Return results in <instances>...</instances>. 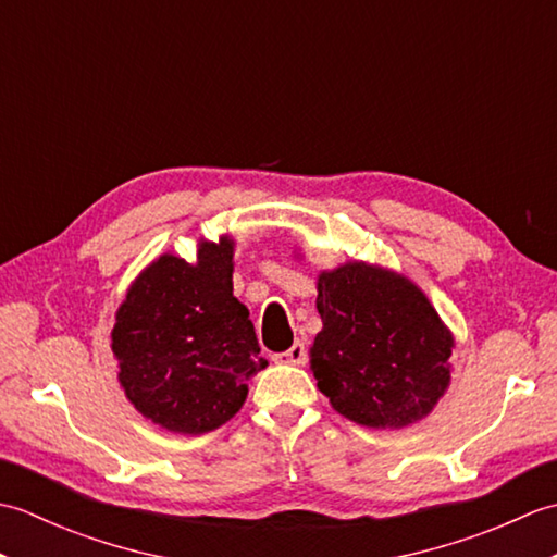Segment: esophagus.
<instances>
[{"label": "esophagus", "instance_id": "1", "mask_svg": "<svg viewBox=\"0 0 557 557\" xmlns=\"http://www.w3.org/2000/svg\"><path fill=\"white\" fill-rule=\"evenodd\" d=\"M306 357H309V354H306V347H304V342H294V345L287 349V351H280V354H275V359L277 363H292V366H301L304 361H306Z\"/></svg>", "mask_w": 557, "mask_h": 557}]
</instances>
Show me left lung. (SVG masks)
Instances as JSON below:
<instances>
[{
	"label": "left lung",
	"instance_id": "8db88e82",
	"mask_svg": "<svg viewBox=\"0 0 557 557\" xmlns=\"http://www.w3.org/2000/svg\"><path fill=\"white\" fill-rule=\"evenodd\" d=\"M315 306L311 371L335 411L369 429L429 417L449 385L455 339L413 282L354 260L318 275Z\"/></svg>",
	"mask_w": 557,
	"mask_h": 557
}]
</instances>
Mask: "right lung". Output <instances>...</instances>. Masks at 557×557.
I'll list each match as a JSON object with an SVG mask.
<instances>
[{
	"instance_id": "obj_1",
	"label": "right lung",
	"mask_w": 557,
	"mask_h": 557,
	"mask_svg": "<svg viewBox=\"0 0 557 557\" xmlns=\"http://www.w3.org/2000/svg\"><path fill=\"white\" fill-rule=\"evenodd\" d=\"M234 242L198 246L196 263L164 253L140 272L116 311L112 351L132 405L172 433L220 429L263 371L248 309L232 294Z\"/></svg>"
}]
</instances>
